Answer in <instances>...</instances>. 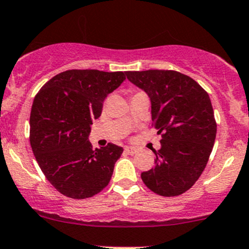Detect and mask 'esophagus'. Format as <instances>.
<instances>
[{
  "label": "esophagus",
  "instance_id": "obj_1",
  "mask_svg": "<svg viewBox=\"0 0 249 249\" xmlns=\"http://www.w3.org/2000/svg\"><path fill=\"white\" fill-rule=\"evenodd\" d=\"M136 148L135 147H130V146H127L124 147V153L125 154H129V155H134L136 153Z\"/></svg>",
  "mask_w": 249,
  "mask_h": 249
}]
</instances>
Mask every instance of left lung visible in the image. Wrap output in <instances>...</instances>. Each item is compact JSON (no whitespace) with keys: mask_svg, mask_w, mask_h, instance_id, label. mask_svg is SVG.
Returning <instances> with one entry per match:
<instances>
[{"mask_svg":"<svg viewBox=\"0 0 249 249\" xmlns=\"http://www.w3.org/2000/svg\"><path fill=\"white\" fill-rule=\"evenodd\" d=\"M127 79L146 93L152 121L161 134L155 166L141 174L150 191L177 196L202 174L216 136L211 99L196 81L175 71H125Z\"/></svg>","mask_w":249,"mask_h":249,"instance_id":"left-lung-1","label":"left lung"}]
</instances>
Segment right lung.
<instances>
[{
  "label": "right lung",
  "mask_w": 249,
  "mask_h": 249,
  "mask_svg": "<svg viewBox=\"0 0 249 249\" xmlns=\"http://www.w3.org/2000/svg\"><path fill=\"white\" fill-rule=\"evenodd\" d=\"M125 72L95 69L55 75L36 94L30 111V146L47 180L61 194L87 199L109 183L124 148L114 143L93 149V120Z\"/></svg>",
  "instance_id": "right-lung-1"
}]
</instances>
